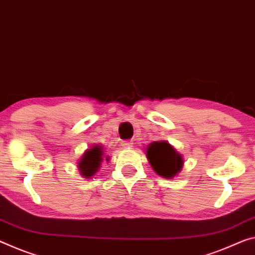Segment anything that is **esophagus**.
Listing matches in <instances>:
<instances>
[{"label":"esophagus","instance_id":"34e87169","mask_svg":"<svg viewBox=\"0 0 255 255\" xmlns=\"http://www.w3.org/2000/svg\"><path fill=\"white\" fill-rule=\"evenodd\" d=\"M132 140H124V142H121V146L125 147V148H129V147H132Z\"/></svg>","mask_w":255,"mask_h":255}]
</instances>
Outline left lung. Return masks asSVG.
Segmentation results:
<instances>
[{
    "mask_svg": "<svg viewBox=\"0 0 255 255\" xmlns=\"http://www.w3.org/2000/svg\"><path fill=\"white\" fill-rule=\"evenodd\" d=\"M146 156L154 171L164 178L175 177L177 173L180 172L184 164L181 154L165 140L152 142L149 144Z\"/></svg>",
    "mask_w": 255,
    "mask_h": 255,
    "instance_id": "8db88e82",
    "label": "left lung"
}]
</instances>
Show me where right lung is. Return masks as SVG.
Instances as JSON below:
<instances>
[{"label": "right lung", "instance_id": "add662e5", "mask_svg": "<svg viewBox=\"0 0 255 255\" xmlns=\"http://www.w3.org/2000/svg\"><path fill=\"white\" fill-rule=\"evenodd\" d=\"M104 152L101 145H93L91 148H87L78 162V169L80 175L85 178L91 179L101 168V163L103 161ZM109 161V156H107Z\"/></svg>", "mask_w": 255, "mask_h": 255}]
</instances>
